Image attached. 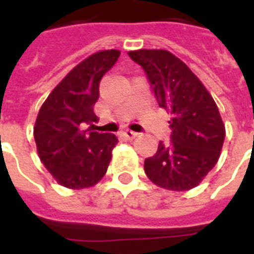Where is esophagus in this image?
Listing matches in <instances>:
<instances>
[{"mask_svg":"<svg viewBox=\"0 0 254 254\" xmlns=\"http://www.w3.org/2000/svg\"><path fill=\"white\" fill-rule=\"evenodd\" d=\"M124 134H125V137H127L129 140H132V138H134L136 136H137L138 133L133 132V130H130V129H127V130L124 132Z\"/></svg>","mask_w":254,"mask_h":254,"instance_id":"1","label":"esophagus"}]
</instances>
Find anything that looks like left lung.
Masks as SVG:
<instances>
[{
    "label": "left lung",
    "mask_w": 254,
    "mask_h": 254,
    "mask_svg": "<svg viewBox=\"0 0 254 254\" xmlns=\"http://www.w3.org/2000/svg\"><path fill=\"white\" fill-rule=\"evenodd\" d=\"M129 57L143 67L160 107L171 114V141L144 162L155 185L184 191L197 187L216 165L226 129L215 100L185 63L167 50H136Z\"/></svg>",
    "instance_id": "obj_1"
}]
</instances>
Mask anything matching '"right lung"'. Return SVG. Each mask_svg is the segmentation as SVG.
Segmentation results:
<instances>
[{
	"instance_id": "obj_1",
	"label": "right lung",
	"mask_w": 254,
	"mask_h": 254,
	"mask_svg": "<svg viewBox=\"0 0 254 254\" xmlns=\"http://www.w3.org/2000/svg\"><path fill=\"white\" fill-rule=\"evenodd\" d=\"M120 54V50H103L85 58L53 89L38 113L34 127L38 155L63 187H94L107 171L118 138L95 132L94 106L100 78Z\"/></svg>"
}]
</instances>
